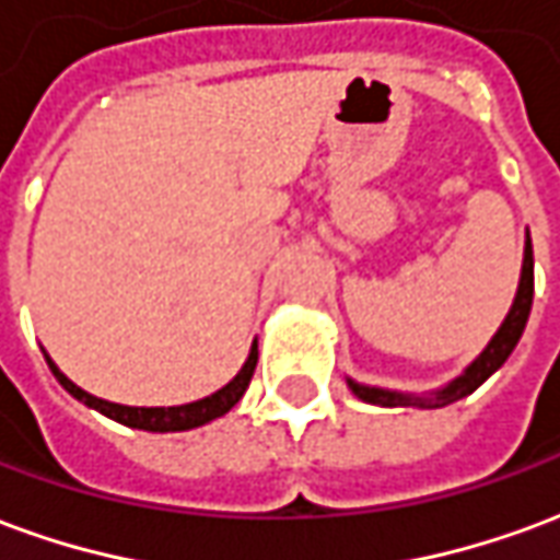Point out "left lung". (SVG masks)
Masks as SVG:
<instances>
[{"mask_svg":"<svg viewBox=\"0 0 560 560\" xmlns=\"http://www.w3.org/2000/svg\"><path fill=\"white\" fill-rule=\"evenodd\" d=\"M530 303H534V252H530V240L525 243V264H522V281H518L516 303L510 308V315L501 324V329L494 332V339L489 341V348L468 365V372L462 377H456L450 387L438 389L432 396H405V393H389V389L377 387H363V384H353L348 381L353 389V396H360L369 405H384V408H396V405H417V408H444V405H453V401L465 399L474 389L480 387L486 377L498 372L501 365L506 363V357L513 353V348L522 339L525 332V324H528Z\"/></svg>","mask_w":560,"mask_h":560,"instance_id":"obj_1","label":"left lung"}]
</instances>
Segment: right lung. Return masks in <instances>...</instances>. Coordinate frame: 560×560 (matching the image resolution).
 <instances>
[{"mask_svg": "<svg viewBox=\"0 0 560 560\" xmlns=\"http://www.w3.org/2000/svg\"><path fill=\"white\" fill-rule=\"evenodd\" d=\"M47 365H50V372L56 375V381H59L74 399L83 401V405H90L95 411H102L104 417H110V420L122 422V425H131V429H143V432H185V429L203 425V422L215 420V417H224L236 401L243 399V393L248 389V384H252V375H255L257 345L252 348V353H248L243 372L233 377L228 387H221L219 393H212L207 399L191 401V405H176V408H128V405H114V401L95 399L86 389H80L78 384H71V381L50 363V357H47Z\"/></svg>", "mask_w": 560, "mask_h": 560, "instance_id": "add662e5", "label": "right lung"}]
</instances>
